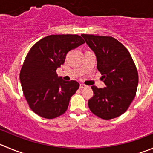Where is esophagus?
<instances>
[{"mask_svg": "<svg viewBox=\"0 0 153 153\" xmlns=\"http://www.w3.org/2000/svg\"><path fill=\"white\" fill-rule=\"evenodd\" d=\"M85 87H87V85H84V84H80V85H79V88H85Z\"/></svg>", "mask_w": 153, "mask_h": 153, "instance_id": "34e87169", "label": "esophagus"}]
</instances>
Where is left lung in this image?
<instances>
[{
    "instance_id": "1",
    "label": "left lung",
    "mask_w": 153,
    "mask_h": 153,
    "mask_svg": "<svg viewBox=\"0 0 153 153\" xmlns=\"http://www.w3.org/2000/svg\"><path fill=\"white\" fill-rule=\"evenodd\" d=\"M85 43L94 51L97 68L106 86L95 85L88 105L93 114L103 119H112L125 113L136 95L138 72L126 46L107 36L82 34Z\"/></svg>"
}]
</instances>
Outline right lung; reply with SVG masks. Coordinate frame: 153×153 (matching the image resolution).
I'll return each mask as SVG.
<instances>
[{
    "instance_id": "obj_1",
    "label": "right lung",
    "mask_w": 153,
    "mask_h": 153,
    "mask_svg": "<svg viewBox=\"0 0 153 153\" xmlns=\"http://www.w3.org/2000/svg\"><path fill=\"white\" fill-rule=\"evenodd\" d=\"M85 43L77 34L43 37L30 48L19 74L23 94L32 111L48 119L68 110L71 96L79 88L76 81H64L56 73L67 54Z\"/></svg>"
}]
</instances>
